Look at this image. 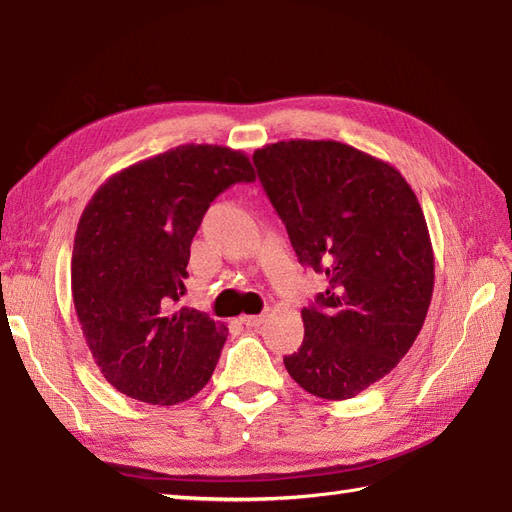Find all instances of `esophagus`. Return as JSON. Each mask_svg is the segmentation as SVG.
Listing matches in <instances>:
<instances>
[{
  "mask_svg": "<svg viewBox=\"0 0 512 512\" xmlns=\"http://www.w3.org/2000/svg\"><path fill=\"white\" fill-rule=\"evenodd\" d=\"M265 318H267L265 314H260V316H243V318H241V322L245 324L247 329H258L260 324L265 322Z\"/></svg>",
  "mask_w": 512,
  "mask_h": 512,
  "instance_id": "obj_1",
  "label": "esophagus"
}]
</instances>
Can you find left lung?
<instances>
[{
	"instance_id": "obj_1",
	"label": "left lung",
	"mask_w": 512,
	"mask_h": 512,
	"mask_svg": "<svg viewBox=\"0 0 512 512\" xmlns=\"http://www.w3.org/2000/svg\"><path fill=\"white\" fill-rule=\"evenodd\" d=\"M252 160L299 262L329 282L284 365L307 393L350 399L421 333L433 292L423 209L399 170L344 143L280 141Z\"/></svg>"
}]
</instances>
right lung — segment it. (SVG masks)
<instances>
[{
	"label": "right lung",
	"instance_id": "1",
	"mask_svg": "<svg viewBox=\"0 0 512 512\" xmlns=\"http://www.w3.org/2000/svg\"><path fill=\"white\" fill-rule=\"evenodd\" d=\"M241 151L181 145L123 168L89 200L72 250V297L102 376L132 399L175 406L209 382L224 322L175 307L209 205L252 183Z\"/></svg>",
	"mask_w": 512,
	"mask_h": 512
}]
</instances>
